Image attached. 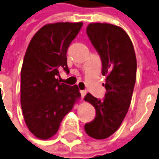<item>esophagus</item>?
<instances>
[{
	"mask_svg": "<svg viewBox=\"0 0 159 159\" xmlns=\"http://www.w3.org/2000/svg\"><path fill=\"white\" fill-rule=\"evenodd\" d=\"M80 94H81V97L84 98L86 96V94H87V91L86 90H80Z\"/></svg>",
	"mask_w": 159,
	"mask_h": 159,
	"instance_id": "obj_1",
	"label": "esophagus"
}]
</instances>
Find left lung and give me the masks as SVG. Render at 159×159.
<instances>
[{"instance_id":"1","label":"left lung","mask_w":159,"mask_h":159,"mask_svg":"<svg viewBox=\"0 0 159 159\" xmlns=\"http://www.w3.org/2000/svg\"><path fill=\"white\" fill-rule=\"evenodd\" d=\"M87 35L101 58L107 93L103 99L90 93L86 95L85 100L95 107L96 116L85 124V131L94 139H107L118 130L131 105L136 81V55L130 37L120 27L91 23Z\"/></svg>"}]
</instances>
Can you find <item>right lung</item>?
Instances as JSON below:
<instances>
[{
  "instance_id": "add662e5",
  "label": "right lung",
  "mask_w": 159,
  "mask_h": 159,
  "mask_svg": "<svg viewBox=\"0 0 159 159\" xmlns=\"http://www.w3.org/2000/svg\"><path fill=\"white\" fill-rule=\"evenodd\" d=\"M83 23L47 24L33 36L21 69L20 103L26 124L38 139L53 136L80 97L75 86L60 83L59 70L70 72L67 50Z\"/></svg>"
}]
</instances>
